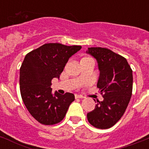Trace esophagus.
<instances>
[{"label":"esophagus","instance_id":"esophagus-1","mask_svg":"<svg viewBox=\"0 0 149 149\" xmlns=\"http://www.w3.org/2000/svg\"><path fill=\"white\" fill-rule=\"evenodd\" d=\"M75 97H76V99H82V98H84V97L82 96V95L76 94V95H75Z\"/></svg>","mask_w":149,"mask_h":149}]
</instances>
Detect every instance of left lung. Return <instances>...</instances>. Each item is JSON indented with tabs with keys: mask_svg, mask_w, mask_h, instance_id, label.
<instances>
[{
	"mask_svg": "<svg viewBox=\"0 0 149 149\" xmlns=\"http://www.w3.org/2000/svg\"><path fill=\"white\" fill-rule=\"evenodd\" d=\"M86 54L97 62L100 76L97 87L103 93V101L97 100L94 110L87 114L88 121L97 128H110L119 121L128 106L133 71L126 58L106 48H88Z\"/></svg>",
	"mask_w": 149,
	"mask_h": 149,
	"instance_id": "1",
	"label": "left lung"
}]
</instances>
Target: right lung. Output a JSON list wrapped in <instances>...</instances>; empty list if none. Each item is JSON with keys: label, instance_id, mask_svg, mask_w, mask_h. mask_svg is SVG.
<instances>
[{"label": "right lung", "instance_id": "add662e5", "mask_svg": "<svg viewBox=\"0 0 149 149\" xmlns=\"http://www.w3.org/2000/svg\"><path fill=\"white\" fill-rule=\"evenodd\" d=\"M81 46H67L46 43L27 54L20 68L19 85L22 98L28 112L45 125L63 120L74 94L62 95L51 88L52 79H59L66 64Z\"/></svg>", "mask_w": 149, "mask_h": 149}]
</instances>
